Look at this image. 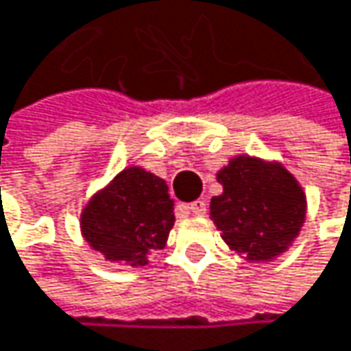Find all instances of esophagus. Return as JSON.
Returning a JSON list of instances; mask_svg holds the SVG:
<instances>
[{"label":"esophagus","instance_id":"34e87169","mask_svg":"<svg viewBox=\"0 0 351 351\" xmlns=\"http://www.w3.org/2000/svg\"><path fill=\"white\" fill-rule=\"evenodd\" d=\"M189 210H191L195 217H203V215L207 213V203H205V201H195V203L189 205Z\"/></svg>","mask_w":351,"mask_h":351}]
</instances>
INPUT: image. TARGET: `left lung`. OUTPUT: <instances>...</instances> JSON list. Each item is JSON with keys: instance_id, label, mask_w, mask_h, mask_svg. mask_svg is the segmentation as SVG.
<instances>
[{"instance_id": "obj_1", "label": "left lung", "mask_w": 351, "mask_h": 351, "mask_svg": "<svg viewBox=\"0 0 351 351\" xmlns=\"http://www.w3.org/2000/svg\"><path fill=\"white\" fill-rule=\"evenodd\" d=\"M217 180L223 193L210 199V217L231 249L249 261H267L298 237L305 197L285 169L239 156L217 175Z\"/></svg>"}]
</instances>
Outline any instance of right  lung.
I'll return each mask as SVG.
<instances>
[{"label":"right lung","mask_w":351,"mask_h":351,"mask_svg":"<svg viewBox=\"0 0 351 351\" xmlns=\"http://www.w3.org/2000/svg\"><path fill=\"white\" fill-rule=\"evenodd\" d=\"M175 225V203L162 178L126 169L96 195L82 215L86 241L108 261L141 267L165 247Z\"/></svg>","instance_id":"add662e5"}]
</instances>
